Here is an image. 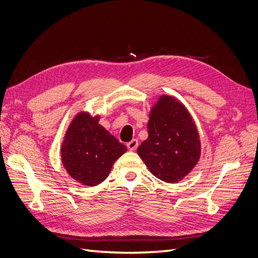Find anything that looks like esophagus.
I'll return each instance as SVG.
<instances>
[{"label":"esophagus","mask_w":258,"mask_h":258,"mask_svg":"<svg viewBox=\"0 0 258 258\" xmlns=\"http://www.w3.org/2000/svg\"><path fill=\"white\" fill-rule=\"evenodd\" d=\"M138 145H139V141H138L137 139L131 140L130 142H128V143H127V147H128V150H129V151H136V150H137V147H138Z\"/></svg>","instance_id":"esophagus-1"}]
</instances>
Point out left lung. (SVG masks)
Listing matches in <instances>:
<instances>
[{"label": "left lung", "instance_id": "left-lung-1", "mask_svg": "<svg viewBox=\"0 0 258 258\" xmlns=\"http://www.w3.org/2000/svg\"><path fill=\"white\" fill-rule=\"evenodd\" d=\"M147 130L137 151L140 158L161 181H182L201 155L200 136L189 111L175 97L161 95L151 107Z\"/></svg>", "mask_w": 258, "mask_h": 258}]
</instances>
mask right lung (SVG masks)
I'll return each mask as SVG.
<instances>
[{"mask_svg": "<svg viewBox=\"0 0 258 258\" xmlns=\"http://www.w3.org/2000/svg\"><path fill=\"white\" fill-rule=\"evenodd\" d=\"M100 115L77 113L69 124L61 145V161L69 175L85 187L102 183L114 162L127 152L102 124Z\"/></svg>", "mask_w": 258, "mask_h": 258, "instance_id": "add662e5", "label": "right lung"}]
</instances>
